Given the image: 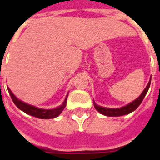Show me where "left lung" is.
<instances>
[{"mask_svg": "<svg viewBox=\"0 0 160 160\" xmlns=\"http://www.w3.org/2000/svg\"><path fill=\"white\" fill-rule=\"evenodd\" d=\"M150 84H151V80H149L148 86L145 88V90L143 91V92L141 94V96L136 98L135 100L133 101L130 104H127L126 106L122 108H118V109H110V108H104L101 107L99 105H98L93 102L94 107L98 111H99L101 114L107 116V117H120V116H123V115H127L131 113L132 111H134V110H136L138 106L141 104V102L143 100V98L146 96V94L148 93V91L150 87Z\"/></svg>", "mask_w": 160, "mask_h": 160, "instance_id": "left-lung-1", "label": "left lung"}]
</instances>
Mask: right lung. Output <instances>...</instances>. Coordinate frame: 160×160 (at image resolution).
I'll return each instance as SVG.
<instances>
[{
  "label": "right lung",
  "mask_w": 160,
  "mask_h": 160,
  "mask_svg": "<svg viewBox=\"0 0 160 160\" xmlns=\"http://www.w3.org/2000/svg\"><path fill=\"white\" fill-rule=\"evenodd\" d=\"M8 92L10 94V96L12 98V102L14 103L17 107L19 108V110H21L24 112H26V114L31 115L32 117H35V118H41V119H50V118H55L56 117H58L62 111L64 110V108L66 107V104H67V98H65V100L63 102V104L57 107L56 109H52V110H44V109H39V108H37L35 106H32L31 104H26L24 103L22 101H20L19 99H18L12 93L11 90L8 88Z\"/></svg>",
  "instance_id": "right-lung-1"
}]
</instances>
